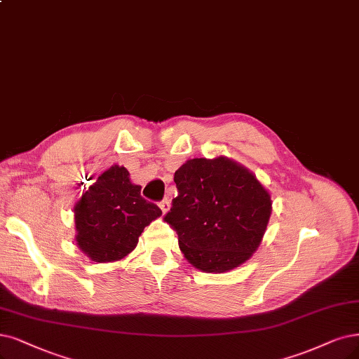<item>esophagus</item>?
Here are the masks:
<instances>
[{
	"label": "esophagus",
	"instance_id": "obj_1",
	"mask_svg": "<svg viewBox=\"0 0 359 359\" xmlns=\"http://www.w3.org/2000/svg\"><path fill=\"white\" fill-rule=\"evenodd\" d=\"M159 208L163 210V213H167V211L170 210V201L167 200V198H164V200L159 203Z\"/></svg>",
	"mask_w": 359,
	"mask_h": 359
}]
</instances>
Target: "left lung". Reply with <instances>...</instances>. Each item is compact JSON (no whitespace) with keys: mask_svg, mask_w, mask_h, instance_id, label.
I'll use <instances>...</instances> for the list:
<instances>
[{"mask_svg":"<svg viewBox=\"0 0 359 359\" xmlns=\"http://www.w3.org/2000/svg\"><path fill=\"white\" fill-rule=\"evenodd\" d=\"M177 196L164 216L179 247L204 272H226L257 250L272 211L253 172L231 159L194 158L176 172Z\"/></svg>","mask_w":359,"mask_h":359,"instance_id":"left-lung-1","label":"left lung"}]
</instances>
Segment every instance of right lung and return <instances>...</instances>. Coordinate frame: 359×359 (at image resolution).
Here are the masks:
<instances>
[{"mask_svg":"<svg viewBox=\"0 0 359 359\" xmlns=\"http://www.w3.org/2000/svg\"><path fill=\"white\" fill-rule=\"evenodd\" d=\"M127 168L112 165L97 177L74 208L76 244L93 262L126 257L137 245L144 226L163 215L146 201Z\"/></svg>","mask_w":359,"mask_h":359,"instance_id":"right-lung-1","label":"right lung"}]
</instances>
